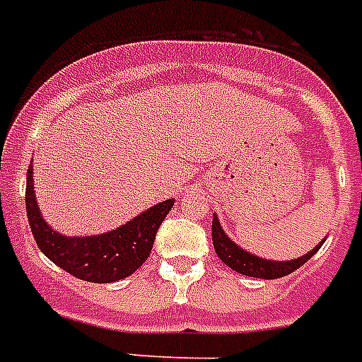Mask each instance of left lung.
I'll use <instances>...</instances> for the list:
<instances>
[{
  "label": "left lung",
  "mask_w": 362,
  "mask_h": 362,
  "mask_svg": "<svg viewBox=\"0 0 362 362\" xmlns=\"http://www.w3.org/2000/svg\"><path fill=\"white\" fill-rule=\"evenodd\" d=\"M212 242H214L218 257L229 269H233L238 274L252 276V278H263V280H272V278H281V276L291 274L293 270L303 267L320 250V246H317L310 253L303 255V257L293 259V261H284V263H276V261H269V259L255 257L252 253L244 252L242 247H238L235 242L229 240V237H227L223 229L220 227L218 218L212 220Z\"/></svg>",
  "instance_id": "8db88e82"
}]
</instances>
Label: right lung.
Masks as SVG:
<instances>
[{"mask_svg": "<svg viewBox=\"0 0 362 362\" xmlns=\"http://www.w3.org/2000/svg\"><path fill=\"white\" fill-rule=\"evenodd\" d=\"M173 199L156 204L153 209L142 212L135 220L107 235L78 238L62 237L42 221L33 192L31 167L28 169L25 212L37 246L59 269H64L75 278L93 284H110L133 274L152 252L156 233L163 223L165 216L173 209Z\"/></svg>", "mask_w": 362, "mask_h": 362, "instance_id": "1", "label": "right lung"}]
</instances>
